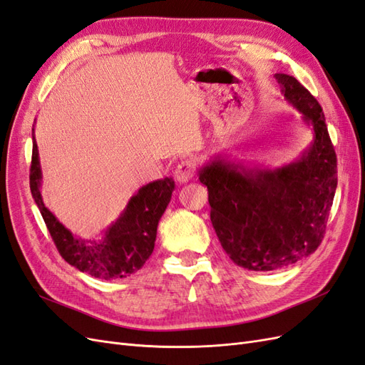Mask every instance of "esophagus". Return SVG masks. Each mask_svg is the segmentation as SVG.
I'll return each mask as SVG.
<instances>
[{
    "instance_id": "1",
    "label": "esophagus",
    "mask_w": 365,
    "mask_h": 365,
    "mask_svg": "<svg viewBox=\"0 0 365 365\" xmlns=\"http://www.w3.org/2000/svg\"><path fill=\"white\" fill-rule=\"evenodd\" d=\"M195 175V164L190 160L181 161L175 169V176L180 182H187L193 178Z\"/></svg>"
}]
</instances>
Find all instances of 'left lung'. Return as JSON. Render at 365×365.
I'll list each match as a JSON object with an SVG mask.
<instances>
[{
  "instance_id": "8db88e82",
  "label": "left lung",
  "mask_w": 365,
  "mask_h": 365,
  "mask_svg": "<svg viewBox=\"0 0 365 365\" xmlns=\"http://www.w3.org/2000/svg\"><path fill=\"white\" fill-rule=\"evenodd\" d=\"M288 102L312 126L314 141L277 169L215 158L200 169L210 219L228 257L250 271H274L312 254L324 237L336 190V153L317 98L288 74H275Z\"/></svg>"
}]
</instances>
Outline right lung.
<instances>
[{
  "label": "right lung",
  "instance_id": "right-lung-1",
  "mask_svg": "<svg viewBox=\"0 0 365 365\" xmlns=\"http://www.w3.org/2000/svg\"><path fill=\"white\" fill-rule=\"evenodd\" d=\"M41 178L38 145L33 135L30 165L31 196L65 262L82 272L90 274L91 277L102 280L125 279L146 263L155 247L158 220L168 208L175 190L172 178L157 180L140 187L129 200L123 213L105 231L101 240L76 237L59 222L42 202L39 192Z\"/></svg>",
  "mask_w": 365,
  "mask_h": 365
}]
</instances>
